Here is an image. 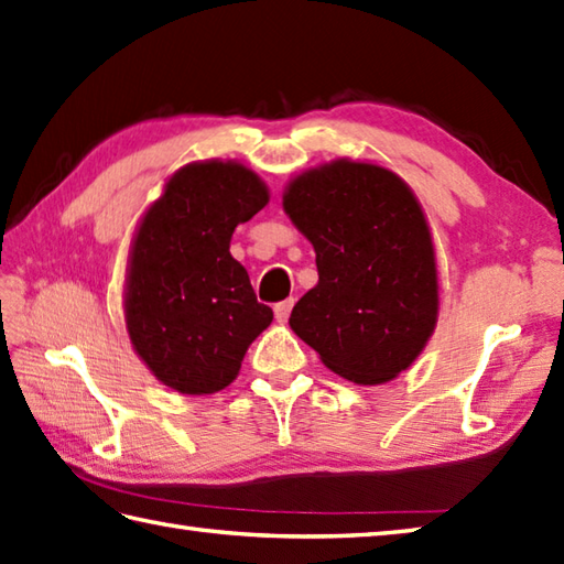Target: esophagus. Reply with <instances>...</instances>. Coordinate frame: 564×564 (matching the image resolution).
I'll use <instances>...</instances> for the list:
<instances>
[{
  "mask_svg": "<svg viewBox=\"0 0 564 564\" xmlns=\"http://www.w3.org/2000/svg\"><path fill=\"white\" fill-rule=\"evenodd\" d=\"M291 311H293V297H289V301H283V303H275V307H273L275 319H279V323H285V319H289V315H291Z\"/></svg>",
  "mask_w": 564,
  "mask_h": 564,
  "instance_id": "obj_1",
  "label": "esophagus"
}]
</instances>
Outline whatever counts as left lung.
<instances>
[{
    "instance_id": "obj_1",
    "label": "left lung",
    "mask_w": 564,
    "mask_h": 564,
    "mask_svg": "<svg viewBox=\"0 0 564 564\" xmlns=\"http://www.w3.org/2000/svg\"><path fill=\"white\" fill-rule=\"evenodd\" d=\"M283 209L315 249L317 283L289 325L329 371L361 386L421 357L440 313L433 235L401 175L337 159L291 178Z\"/></svg>"
}]
</instances>
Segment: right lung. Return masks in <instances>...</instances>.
<instances>
[{
	"label": "right lung",
	"mask_w": 564,
	"mask_h": 564,
	"mask_svg": "<svg viewBox=\"0 0 564 564\" xmlns=\"http://www.w3.org/2000/svg\"><path fill=\"white\" fill-rule=\"evenodd\" d=\"M269 187L239 161L175 171L134 231L124 319L131 347L169 389L205 395L237 379L247 349L271 325L249 273L229 253L237 225L267 207Z\"/></svg>",
	"instance_id": "add662e5"
}]
</instances>
